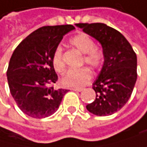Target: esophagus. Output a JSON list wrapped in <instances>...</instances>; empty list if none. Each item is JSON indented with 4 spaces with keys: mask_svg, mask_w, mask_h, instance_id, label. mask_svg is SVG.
<instances>
[{
    "mask_svg": "<svg viewBox=\"0 0 147 147\" xmlns=\"http://www.w3.org/2000/svg\"><path fill=\"white\" fill-rule=\"evenodd\" d=\"M71 90H73V91H76V92H81L83 88H72Z\"/></svg>",
    "mask_w": 147,
    "mask_h": 147,
    "instance_id": "1",
    "label": "esophagus"
}]
</instances>
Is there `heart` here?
<instances>
[{"mask_svg":"<svg viewBox=\"0 0 147 147\" xmlns=\"http://www.w3.org/2000/svg\"><path fill=\"white\" fill-rule=\"evenodd\" d=\"M69 43L85 54L84 60L92 67H98L103 61V53L99 49L95 47V41L91 37L86 33H78L72 37ZM52 65L56 71L63 72L65 63L62 59V49L56 48L52 54ZM92 78V72L88 67H81L77 69H69L61 78V84L67 88H80L89 82Z\"/></svg>","mask_w":147,"mask_h":147,"instance_id":"heart-1","label":"heart"}]
</instances>
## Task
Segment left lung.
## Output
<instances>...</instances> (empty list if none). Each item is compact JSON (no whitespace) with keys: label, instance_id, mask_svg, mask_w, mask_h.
I'll return each instance as SVG.
<instances>
[{"label":"left lung","instance_id":"obj_1","mask_svg":"<svg viewBox=\"0 0 147 147\" xmlns=\"http://www.w3.org/2000/svg\"><path fill=\"white\" fill-rule=\"evenodd\" d=\"M77 27L98 40L103 49V67L93 83L96 99L87 109L96 116L116 113L127 104L137 78V59L127 40L104 23H78Z\"/></svg>","mask_w":147,"mask_h":147}]
</instances>
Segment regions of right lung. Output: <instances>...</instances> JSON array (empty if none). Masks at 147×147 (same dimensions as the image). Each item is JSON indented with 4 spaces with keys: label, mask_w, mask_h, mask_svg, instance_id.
<instances>
[{
    "label": "right lung",
    "mask_w": 147,
    "mask_h": 147,
    "mask_svg": "<svg viewBox=\"0 0 147 147\" xmlns=\"http://www.w3.org/2000/svg\"><path fill=\"white\" fill-rule=\"evenodd\" d=\"M72 25L44 26L19 44L9 62L7 80L20 109L30 117L51 116L60 105L67 89H55L57 82L52 54Z\"/></svg>",
    "instance_id": "add662e5"
}]
</instances>
